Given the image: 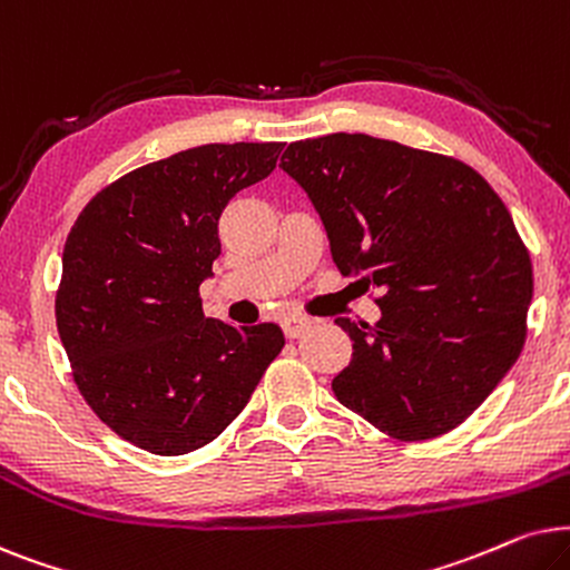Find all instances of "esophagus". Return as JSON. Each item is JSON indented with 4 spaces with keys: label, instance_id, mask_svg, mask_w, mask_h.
<instances>
[{
    "label": "esophagus",
    "instance_id": "obj_1",
    "mask_svg": "<svg viewBox=\"0 0 570 570\" xmlns=\"http://www.w3.org/2000/svg\"><path fill=\"white\" fill-rule=\"evenodd\" d=\"M281 328H284V333L289 338H299L302 333H307L309 328H313V321L305 315H286L284 321H281Z\"/></svg>",
    "mask_w": 570,
    "mask_h": 570
}]
</instances>
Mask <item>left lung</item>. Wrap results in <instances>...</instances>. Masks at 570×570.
I'll return each mask as SVG.
<instances>
[{
  "mask_svg": "<svg viewBox=\"0 0 570 570\" xmlns=\"http://www.w3.org/2000/svg\"><path fill=\"white\" fill-rule=\"evenodd\" d=\"M281 169L305 189L341 276L377 289L381 321L354 341L333 393L401 440L466 420L527 336L532 261L488 181L456 158L362 132L292 142Z\"/></svg>",
  "mask_w": 570,
  "mask_h": 570,
  "instance_id": "1",
  "label": "left lung"
}]
</instances>
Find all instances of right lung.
I'll list each match as a JSON object with an SVG mask.
<instances>
[{
  "label": "right lung",
  "instance_id": "1",
  "mask_svg": "<svg viewBox=\"0 0 570 570\" xmlns=\"http://www.w3.org/2000/svg\"><path fill=\"white\" fill-rule=\"evenodd\" d=\"M284 142H210L140 166L82 208L62 253L57 328L82 399L158 456L216 440L284 348L276 323L203 315L218 218L276 169Z\"/></svg>",
  "mask_w": 570,
  "mask_h": 570
}]
</instances>
